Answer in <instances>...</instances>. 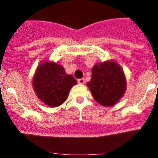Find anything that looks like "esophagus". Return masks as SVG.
Returning a JSON list of instances; mask_svg holds the SVG:
<instances>
[{
	"instance_id": "34e87169",
	"label": "esophagus",
	"mask_w": 158,
	"mask_h": 158,
	"mask_svg": "<svg viewBox=\"0 0 158 158\" xmlns=\"http://www.w3.org/2000/svg\"><path fill=\"white\" fill-rule=\"evenodd\" d=\"M85 79H79V80H78V83H79V84L83 85V84H85Z\"/></svg>"
}]
</instances>
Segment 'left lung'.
Here are the masks:
<instances>
[{
	"mask_svg": "<svg viewBox=\"0 0 158 158\" xmlns=\"http://www.w3.org/2000/svg\"><path fill=\"white\" fill-rule=\"evenodd\" d=\"M87 85L98 103L103 106H112L124 95L126 79L118 64L107 61L94 65L91 79Z\"/></svg>",
	"mask_w": 158,
	"mask_h": 158,
	"instance_id": "obj_1",
	"label": "left lung"
}]
</instances>
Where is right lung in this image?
I'll list each match as a JSON object with an SVG mask.
<instances>
[{"instance_id": "obj_1", "label": "right lung", "mask_w": 158, "mask_h": 158, "mask_svg": "<svg viewBox=\"0 0 158 158\" xmlns=\"http://www.w3.org/2000/svg\"><path fill=\"white\" fill-rule=\"evenodd\" d=\"M77 83L73 76L65 73L61 65L49 61H44L38 67L32 79L36 96L52 108L65 102L70 88Z\"/></svg>"}]
</instances>
